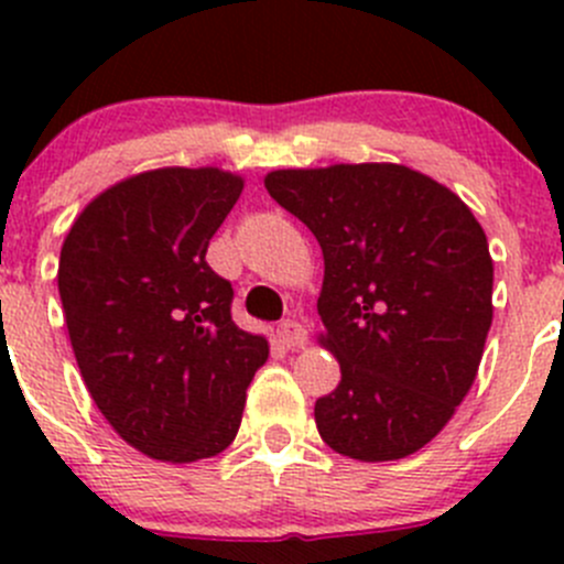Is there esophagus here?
<instances>
[{"mask_svg":"<svg viewBox=\"0 0 564 564\" xmlns=\"http://www.w3.org/2000/svg\"><path fill=\"white\" fill-rule=\"evenodd\" d=\"M278 338H281V344L289 346V349H300V346H305V340H308V329H305L297 318H283V322L278 324Z\"/></svg>","mask_w":564,"mask_h":564,"instance_id":"1","label":"esophagus"}]
</instances>
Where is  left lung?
<instances>
[{
    "instance_id": "left-lung-1",
    "label": "left lung",
    "mask_w": 564,
    "mask_h": 564,
    "mask_svg": "<svg viewBox=\"0 0 564 564\" xmlns=\"http://www.w3.org/2000/svg\"><path fill=\"white\" fill-rule=\"evenodd\" d=\"M264 187L322 246V344L340 382L314 406L340 456L395 460L447 425L491 329L494 261L471 209L395 163L281 169Z\"/></svg>"
}]
</instances>
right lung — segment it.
I'll return each instance as SVG.
<instances>
[{
	"instance_id": "right-lung-1",
	"label": "right lung",
	"mask_w": 564,
	"mask_h": 564,
	"mask_svg": "<svg viewBox=\"0 0 564 564\" xmlns=\"http://www.w3.org/2000/svg\"><path fill=\"white\" fill-rule=\"evenodd\" d=\"M242 193L220 169H155L87 204L59 256V297L84 384L135 451L218 456L267 362L261 335L231 318L235 289L207 264Z\"/></svg>"
}]
</instances>
